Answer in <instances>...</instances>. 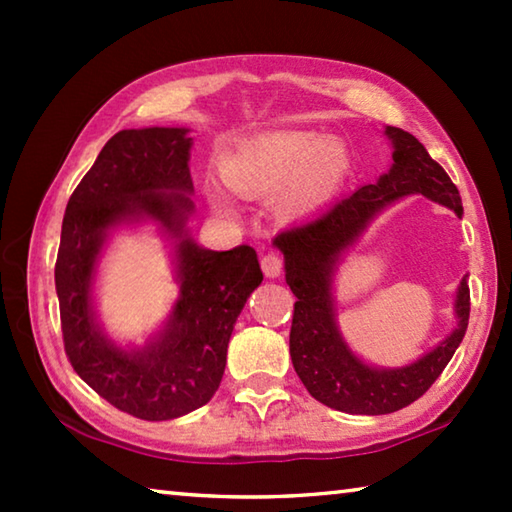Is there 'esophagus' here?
<instances>
[{
	"label": "esophagus",
	"instance_id": "obj_1",
	"mask_svg": "<svg viewBox=\"0 0 512 512\" xmlns=\"http://www.w3.org/2000/svg\"><path fill=\"white\" fill-rule=\"evenodd\" d=\"M282 268H284V262L277 253H268L262 257V271L266 277H277L282 273Z\"/></svg>",
	"mask_w": 512,
	"mask_h": 512
}]
</instances>
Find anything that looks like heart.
I'll use <instances>...</instances> for the list:
<instances>
[{
    "label": "heart",
    "mask_w": 512,
    "mask_h": 512,
    "mask_svg": "<svg viewBox=\"0 0 512 512\" xmlns=\"http://www.w3.org/2000/svg\"><path fill=\"white\" fill-rule=\"evenodd\" d=\"M350 171L345 146L316 133H262L223 162V178L241 196H266L284 187L282 212L302 214L329 201Z\"/></svg>",
    "instance_id": "heart-1"
}]
</instances>
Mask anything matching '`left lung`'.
I'll list each match as a JSON object with an SVG mask.
<instances>
[{
	"instance_id": "8db88e82",
	"label": "left lung",
	"mask_w": 512,
	"mask_h": 512,
	"mask_svg": "<svg viewBox=\"0 0 512 512\" xmlns=\"http://www.w3.org/2000/svg\"><path fill=\"white\" fill-rule=\"evenodd\" d=\"M386 135L395 146L393 167L377 185L357 189L318 219L293 225L273 241L284 253L287 284L298 298L289 334L293 368L311 397L343 413H393L418 400L454 357L470 320V287L463 280L456 298L458 327L427 357L397 370L361 363L336 332L329 277L336 259L366 230L372 216L409 194H422L458 216L463 214L456 185L427 149L402 128L388 126Z\"/></svg>"
}]
</instances>
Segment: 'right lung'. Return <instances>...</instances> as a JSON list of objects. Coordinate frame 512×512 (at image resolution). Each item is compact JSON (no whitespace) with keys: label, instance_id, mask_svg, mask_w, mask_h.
<instances>
[{"label":"right lung","instance_id":"1","mask_svg":"<svg viewBox=\"0 0 512 512\" xmlns=\"http://www.w3.org/2000/svg\"><path fill=\"white\" fill-rule=\"evenodd\" d=\"M185 128L119 131L69 196L56 257L65 354L92 391L140 420H171L212 400L239 311L264 275L255 248L205 250L185 235L194 210ZM151 215L181 237V298L168 329L144 351H119L93 327L89 284L105 232Z\"/></svg>","mask_w":512,"mask_h":512}]
</instances>
